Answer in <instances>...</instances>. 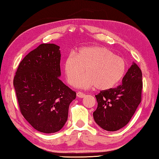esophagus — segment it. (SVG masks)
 <instances>
[{
  "mask_svg": "<svg viewBox=\"0 0 159 159\" xmlns=\"http://www.w3.org/2000/svg\"><path fill=\"white\" fill-rule=\"evenodd\" d=\"M76 96L79 98H84L85 96V94L83 93V92H79L76 93Z\"/></svg>",
  "mask_w": 159,
  "mask_h": 159,
  "instance_id": "esophagus-1",
  "label": "esophagus"
}]
</instances>
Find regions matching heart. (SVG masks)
I'll use <instances>...</instances> for the list:
<instances>
[{
	"label": "heart",
	"instance_id": "b5f03b06",
	"mask_svg": "<svg viewBox=\"0 0 159 159\" xmlns=\"http://www.w3.org/2000/svg\"><path fill=\"white\" fill-rule=\"evenodd\" d=\"M85 70L87 74L80 79ZM64 72L70 85H74L77 81L76 85L79 87L96 86L97 89L105 91L112 89L123 79L126 72V63L104 47H85L76 55L72 52L66 57Z\"/></svg>",
	"mask_w": 159,
	"mask_h": 159
}]
</instances>
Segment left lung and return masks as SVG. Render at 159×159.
Segmentation results:
<instances>
[{
  "mask_svg": "<svg viewBox=\"0 0 159 159\" xmlns=\"http://www.w3.org/2000/svg\"><path fill=\"white\" fill-rule=\"evenodd\" d=\"M142 87V72L133 63L121 85L96 95L98 107L93 116L96 124L107 131H116L126 126L141 102Z\"/></svg>",
  "mask_w": 159,
  "mask_h": 159,
  "instance_id": "8db88e82",
  "label": "left lung"
}]
</instances>
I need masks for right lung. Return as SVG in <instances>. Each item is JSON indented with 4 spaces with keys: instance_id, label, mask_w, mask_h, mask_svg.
Here are the masks:
<instances>
[{
    "instance_id": "1",
    "label": "right lung",
    "mask_w": 159,
    "mask_h": 159,
    "mask_svg": "<svg viewBox=\"0 0 159 159\" xmlns=\"http://www.w3.org/2000/svg\"><path fill=\"white\" fill-rule=\"evenodd\" d=\"M60 47L42 43L20 63L13 79L20 112L43 133H54L67 120L70 104L76 92L59 79Z\"/></svg>"
}]
</instances>
